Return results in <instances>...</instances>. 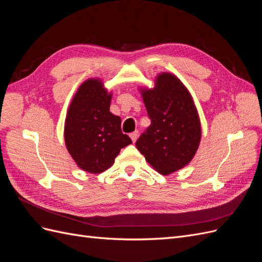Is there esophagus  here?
Returning a JSON list of instances; mask_svg holds the SVG:
<instances>
[{"label":"esophagus","mask_w":262,"mask_h":262,"mask_svg":"<svg viewBox=\"0 0 262 262\" xmlns=\"http://www.w3.org/2000/svg\"><path fill=\"white\" fill-rule=\"evenodd\" d=\"M138 137H139V132H138V131H134V132H132V133L130 134V138H131L133 143L138 140Z\"/></svg>","instance_id":"1"}]
</instances>
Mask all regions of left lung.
Here are the masks:
<instances>
[{
	"mask_svg": "<svg viewBox=\"0 0 262 262\" xmlns=\"http://www.w3.org/2000/svg\"><path fill=\"white\" fill-rule=\"evenodd\" d=\"M150 125L137 141L146 162L162 175H170L192 161L202 137L192 95L169 72L158 73L154 87H139Z\"/></svg>",
	"mask_w": 262,
	"mask_h": 262,
	"instance_id": "left-lung-1",
	"label": "left lung"
}]
</instances>
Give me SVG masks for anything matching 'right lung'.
<instances>
[{"mask_svg": "<svg viewBox=\"0 0 262 262\" xmlns=\"http://www.w3.org/2000/svg\"><path fill=\"white\" fill-rule=\"evenodd\" d=\"M113 93L99 77L84 81L71 100L64 142L77 167L100 173L112 167L120 149L132 143L121 131V118L110 113Z\"/></svg>", "mask_w": 262, "mask_h": 262, "instance_id": "1", "label": "right lung"}]
</instances>
